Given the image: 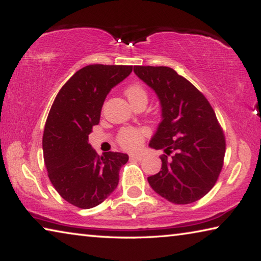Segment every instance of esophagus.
<instances>
[{"mask_svg":"<svg viewBox=\"0 0 261 261\" xmlns=\"http://www.w3.org/2000/svg\"><path fill=\"white\" fill-rule=\"evenodd\" d=\"M130 159H131V160H138V161H140V160H143V159H144V154H139V153L130 154Z\"/></svg>","mask_w":261,"mask_h":261,"instance_id":"34e87169","label":"esophagus"}]
</instances>
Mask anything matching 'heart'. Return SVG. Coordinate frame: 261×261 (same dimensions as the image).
I'll use <instances>...</instances> for the list:
<instances>
[{"instance_id":"b5f03b06","label":"heart","mask_w":261,"mask_h":261,"mask_svg":"<svg viewBox=\"0 0 261 261\" xmlns=\"http://www.w3.org/2000/svg\"><path fill=\"white\" fill-rule=\"evenodd\" d=\"M125 95L131 105L138 101H147V92L139 84H134L125 90ZM146 130L140 127H123L117 135V143L125 149H137L143 144Z\"/></svg>"}]
</instances>
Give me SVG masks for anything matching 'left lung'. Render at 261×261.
<instances>
[{
    "label": "left lung",
    "instance_id": "left-lung-1",
    "mask_svg": "<svg viewBox=\"0 0 261 261\" xmlns=\"http://www.w3.org/2000/svg\"><path fill=\"white\" fill-rule=\"evenodd\" d=\"M135 73L160 99L162 121L149 146L163 149L161 170L147 178L158 194L174 204L206 196L222 170L226 137L205 95L168 67L136 65Z\"/></svg>",
    "mask_w": 261,
    "mask_h": 261
}]
</instances>
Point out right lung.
<instances>
[{"instance_id": "obj_1", "label": "right lung", "mask_w": 261, "mask_h": 261, "mask_svg": "<svg viewBox=\"0 0 261 261\" xmlns=\"http://www.w3.org/2000/svg\"><path fill=\"white\" fill-rule=\"evenodd\" d=\"M132 65L91 64L73 74L57 93L42 137L45 166L60 196L79 208L101 204L116 189L127 154L98 155L88 135L99 124L105 99Z\"/></svg>"}]
</instances>
